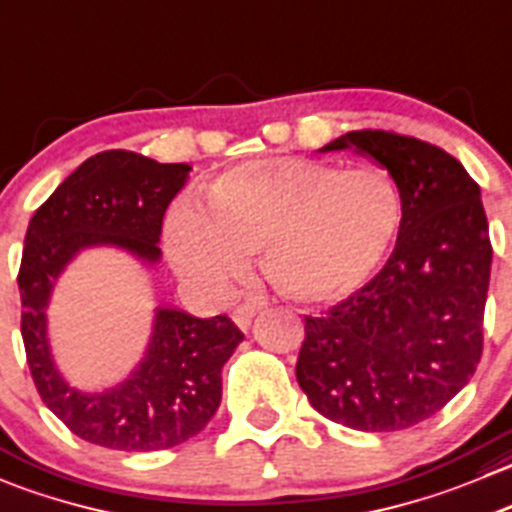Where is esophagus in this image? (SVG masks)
I'll return each mask as SVG.
<instances>
[{"label": "esophagus", "mask_w": 512, "mask_h": 512, "mask_svg": "<svg viewBox=\"0 0 512 512\" xmlns=\"http://www.w3.org/2000/svg\"><path fill=\"white\" fill-rule=\"evenodd\" d=\"M255 312H257L255 302H245V305L235 307V312H232V320H235V325L240 327V330H247L252 322V317H255Z\"/></svg>", "instance_id": "34e87169"}]
</instances>
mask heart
I'll return each instance as SVG.
<instances>
[{
  "label": "heart",
  "mask_w": 512,
  "mask_h": 512,
  "mask_svg": "<svg viewBox=\"0 0 512 512\" xmlns=\"http://www.w3.org/2000/svg\"><path fill=\"white\" fill-rule=\"evenodd\" d=\"M403 217V195L388 172L275 157L215 180L207 215L177 207L167 220V255L210 295H227L247 275V257L260 255L282 297L330 305L380 270Z\"/></svg>",
  "instance_id": "1"
}]
</instances>
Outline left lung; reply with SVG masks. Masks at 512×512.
<instances>
[{"label":"left lung","instance_id":"8db88e82","mask_svg":"<svg viewBox=\"0 0 512 512\" xmlns=\"http://www.w3.org/2000/svg\"><path fill=\"white\" fill-rule=\"evenodd\" d=\"M390 172L405 202L393 255L367 285L305 317L297 382L332 423L405 430L443 410L483 355L493 247L480 187L440 147L385 130L337 137Z\"/></svg>","mask_w":512,"mask_h":512}]
</instances>
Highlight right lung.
I'll list each match as a JSON object with an SVG mask.
<instances>
[{
  "label": "right lung",
  "instance_id": "1",
  "mask_svg": "<svg viewBox=\"0 0 512 512\" xmlns=\"http://www.w3.org/2000/svg\"><path fill=\"white\" fill-rule=\"evenodd\" d=\"M190 170L127 150L99 152L29 220L17 275L29 370L44 405L87 443L124 453L175 448L195 438L220 408L222 365L245 337L227 315L202 320L157 307L145 360L104 393L69 388L47 337L52 287L79 250L114 245L147 265L160 260L162 217Z\"/></svg>",
  "mask_w": 512,
  "mask_h": 512
}]
</instances>
